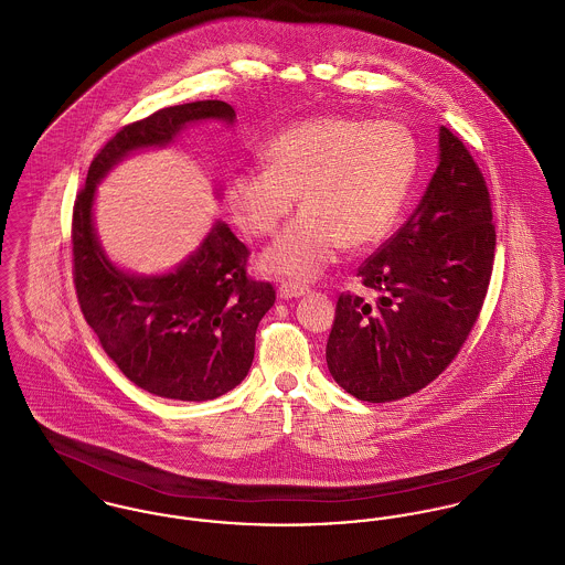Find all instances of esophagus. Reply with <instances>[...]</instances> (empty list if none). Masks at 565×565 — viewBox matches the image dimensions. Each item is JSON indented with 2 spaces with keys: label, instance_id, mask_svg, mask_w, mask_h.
Instances as JSON below:
<instances>
[{
  "label": "esophagus",
  "instance_id": "obj_1",
  "mask_svg": "<svg viewBox=\"0 0 565 565\" xmlns=\"http://www.w3.org/2000/svg\"><path fill=\"white\" fill-rule=\"evenodd\" d=\"M309 290L305 286H297V284H281L279 290H277V297L284 299V301H290V299H299L305 297Z\"/></svg>",
  "mask_w": 565,
  "mask_h": 565
}]
</instances>
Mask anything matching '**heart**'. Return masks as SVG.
<instances>
[{"instance_id": "obj_1", "label": "heart", "mask_w": 565, "mask_h": 565, "mask_svg": "<svg viewBox=\"0 0 565 565\" xmlns=\"http://www.w3.org/2000/svg\"><path fill=\"white\" fill-rule=\"evenodd\" d=\"M266 168L238 170L227 182V206L252 236H268L301 195L303 213L262 254L268 275L309 281L342 247L383 241L411 195L419 148L397 122L320 116L275 135Z\"/></svg>"}]
</instances>
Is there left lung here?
<instances>
[{"label":"left lung","mask_w":565,"mask_h":565,"mask_svg":"<svg viewBox=\"0 0 565 565\" xmlns=\"http://www.w3.org/2000/svg\"><path fill=\"white\" fill-rule=\"evenodd\" d=\"M497 234L465 143L438 127V166L415 213L361 264L374 303L342 295L327 342L333 381L363 402L424 390L451 363L486 299Z\"/></svg>","instance_id":"1"}]
</instances>
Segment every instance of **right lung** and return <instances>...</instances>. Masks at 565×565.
Wrapping results in <instances>:
<instances>
[{
  "instance_id": "add662e5",
  "label": "right lung",
  "mask_w": 565,
  "mask_h": 565,
  "mask_svg": "<svg viewBox=\"0 0 565 565\" xmlns=\"http://www.w3.org/2000/svg\"><path fill=\"white\" fill-rule=\"evenodd\" d=\"M206 120L232 127L236 111L223 100H195L118 130L94 157L73 211V273L87 324L130 383L184 402L215 399L243 383L275 290L247 277L249 249L218 218L172 270H125L98 241L94 200L100 180L120 161L166 148L186 127Z\"/></svg>"
}]
</instances>
